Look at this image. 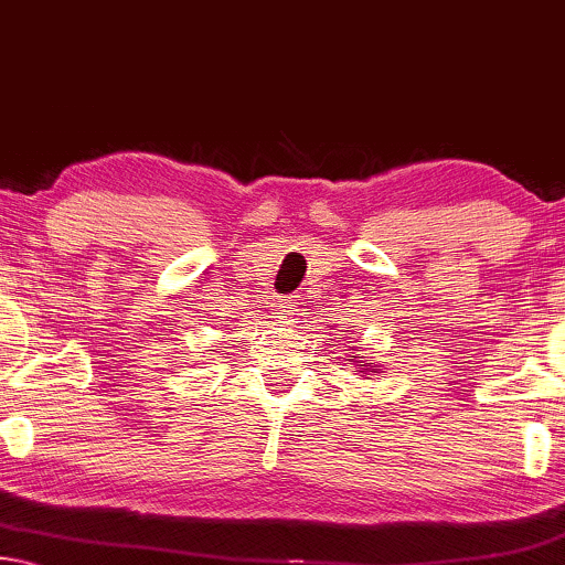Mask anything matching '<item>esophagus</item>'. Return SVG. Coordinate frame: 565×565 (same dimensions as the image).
Masks as SVG:
<instances>
[{
	"label": "esophagus",
	"instance_id": "34e87169",
	"mask_svg": "<svg viewBox=\"0 0 565 565\" xmlns=\"http://www.w3.org/2000/svg\"><path fill=\"white\" fill-rule=\"evenodd\" d=\"M298 306H300V295H292V298H288V316H298Z\"/></svg>",
	"mask_w": 565,
	"mask_h": 565
}]
</instances>
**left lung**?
I'll use <instances>...</instances> for the list:
<instances>
[{
  "label": "left lung",
  "instance_id": "left-lung-1",
  "mask_svg": "<svg viewBox=\"0 0 565 565\" xmlns=\"http://www.w3.org/2000/svg\"><path fill=\"white\" fill-rule=\"evenodd\" d=\"M353 359H359V355H353Z\"/></svg>",
  "mask_w": 565,
  "mask_h": 565
}]
</instances>
